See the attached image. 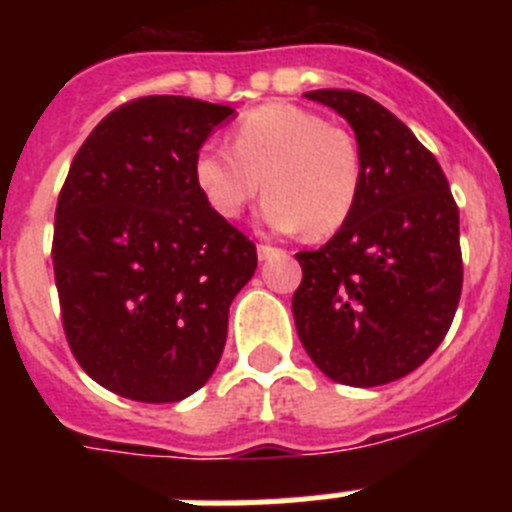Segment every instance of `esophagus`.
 Instances as JSON below:
<instances>
[{
  "instance_id": "34e87169",
  "label": "esophagus",
  "mask_w": 512,
  "mask_h": 512,
  "mask_svg": "<svg viewBox=\"0 0 512 512\" xmlns=\"http://www.w3.org/2000/svg\"><path fill=\"white\" fill-rule=\"evenodd\" d=\"M256 253H259L261 261H266V259H271V256H277V253H282V251H279V248H274V246H269V243H259Z\"/></svg>"
}]
</instances>
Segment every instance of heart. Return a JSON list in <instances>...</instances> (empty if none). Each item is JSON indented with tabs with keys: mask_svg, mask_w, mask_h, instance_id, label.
Masks as SVG:
<instances>
[{
	"mask_svg": "<svg viewBox=\"0 0 512 512\" xmlns=\"http://www.w3.org/2000/svg\"><path fill=\"white\" fill-rule=\"evenodd\" d=\"M194 184L223 220L241 217L264 189L269 228L323 238L354 212L361 156L343 128L297 104L269 102L235 122L233 148L205 143L197 151Z\"/></svg>",
	"mask_w": 512,
	"mask_h": 512,
	"instance_id": "b5f03b06",
	"label": "heart"
}]
</instances>
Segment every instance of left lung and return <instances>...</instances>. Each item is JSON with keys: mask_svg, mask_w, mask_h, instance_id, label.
<instances>
[{"mask_svg": "<svg viewBox=\"0 0 512 512\" xmlns=\"http://www.w3.org/2000/svg\"><path fill=\"white\" fill-rule=\"evenodd\" d=\"M305 97L351 125L361 187L341 230L295 256L297 336L333 382H395L436 351L454 320L464 279L459 207L436 156L382 104L351 89Z\"/></svg>", "mask_w": 512, "mask_h": 512, "instance_id": "8db88e82", "label": "left lung"}]
</instances>
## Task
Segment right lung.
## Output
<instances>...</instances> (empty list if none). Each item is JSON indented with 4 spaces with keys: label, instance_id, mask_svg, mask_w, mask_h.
<instances>
[{
    "label": "right lung",
    "instance_id": "obj_1",
    "mask_svg": "<svg viewBox=\"0 0 512 512\" xmlns=\"http://www.w3.org/2000/svg\"><path fill=\"white\" fill-rule=\"evenodd\" d=\"M233 107L140 97L92 130L53 225L61 318L81 369L128 400L179 402L215 372L256 246L207 207L194 156Z\"/></svg>",
    "mask_w": 512,
    "mask_h": 512
}]
</instances>
